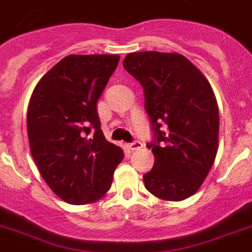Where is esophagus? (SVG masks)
<instances>
[{"instance_id":"esophagus-1","label":"esophagus","mask_w":252,"mask_h":252,"mask_svg":"<svg viewBox=\"0 0 252 252\" xmlns=\"http://www.w3.org/2000/svg\"><path fill=\"white\" fill-rule=\"evenodd\" d=\"M126 147H127L130 151H136V149L141 148L143 147V144H141L140 141H134V143H130V144H126Z\"/></svg>"}]
</instances>
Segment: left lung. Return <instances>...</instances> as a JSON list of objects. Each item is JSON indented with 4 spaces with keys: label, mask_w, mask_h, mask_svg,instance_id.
<instances>
[{
    "label": "left lung",
    "mask_w": 252,
    "mask_h": 252,
    "mask_svg": "<svg viewBox=\"0 0 252 252\" xmlns=\"http://www.w3.org/2000/svg\"><path fill=\"white\" fill-rule=\"evenodd\" d=\"M125 69L144 89L155 132V166L145 188L163 201H183L201 188L218 153L219 108L202 72L178 53L126 55Z\"/></svg>",
    "instance_id": "left-lung-1"
}]
</instances>
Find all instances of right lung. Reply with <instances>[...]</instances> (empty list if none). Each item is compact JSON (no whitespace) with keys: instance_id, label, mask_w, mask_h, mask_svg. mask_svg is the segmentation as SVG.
Segmentation results:
<instances>
[{"instance_id":"add662e5","label":"right lung","mask_w":252,"mask_h":252,"mask_svg":"<svg viewBox=\"0 0 252 252\" xmlns=\"http://www.w3.org/2000/svg\"><path fill=\"white\" fill-rule=\"evenodd\" d=\"M118 60L120 55L65 56L39 80L29 100L27 132L34 163L50 189L72 205L103 198L124 158V151L104 138L96 105Z\"/></svg>"}]
</instances>
